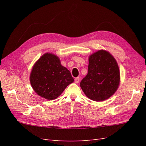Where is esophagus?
Listing matches in <instances>:
<instances>
[{
  "mask_svg": "<svg viewBox=\"0 0 146 146\" xmlns=\"http://www.w3.org/2000/svg\"><path fill=\"white\" fill-rule=\"evenodd\" d=\"M79 82H80V77H77L75 78V82H76V83H78Z\"/></svg>",
  "mask_w": 146,
  "mask_h": 146,
  "instance_id": "1",
  "label": "esophagus"
}]
</instances>
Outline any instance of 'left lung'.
Instances as JSON below:
<instances>
[{"mask_svg": "<svg viewBox=\"0 0 146 146\" xmlns=\"http://www.w3.org/2000/svg\"><path fill=\"white\" fill-rule=\"evenodd\" d=\"M88 72L80 87L88 98L104 101L115 93L120 83V70L116 59L105 50H99L88 58Z\"/></svg>", "mask_w": 146, "mask_h": 146, "instance_id": "1", "label": "left lung"}]
</instances>
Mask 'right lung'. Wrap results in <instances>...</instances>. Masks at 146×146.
Returning <instances> with one entry per match:
<instances>
[{
  "instance_id": "1",
  "label": "right lung",
  "mask_w": 146,
  "mask_h": 146,
  "mask_svg": "<svg viewBox=\"0 0 146 146\" xmlns=\"http://www.w3.org/2000/svg\"><path fill=\"white\" fill-rule=\"evenodd\" d=\"M30 82L38 96L52 100L60 96L74 82V78L69 70L61 65L58 56L47 52L34 64Z\"/></svg>"
}]
</instances>
